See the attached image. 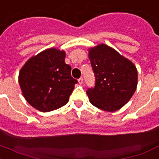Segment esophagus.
Wrapping results in <instances>:
<instances>
[{
    "label": "esophagus",
    "instance_id": "34e87169",
    "mask_svg": "<svg viewBox=\"0 0 159 159\" xmlns=\"http://www.w3.org/2000/svg\"><path fill=\"white\" fill-rule=\"evenodd\" d=\"M78 83L79 84L83 83V78H82V77H80L79 79H78Z\"/></svg>",
    "mask_w": 159,
    "mask_h": 159
}]
</instances>
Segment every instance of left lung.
I'll list each match as a JSON object with an SVG mask.
<instances>
[{
  "label": "left lung",
  "mask_w": 159,
  "mask_h": 159,
  "mask_svg": "<svg viewBox=\"0 0 159 159\" xmlns=\"http://www.w3.org/2000/svg\"><path fill=\"white\" fill-rule=\"evenodd\" d=\"M89 59L95 77L94 88H88L89 100L98 109L115 112L131 100L137 86L134 64L105 44L89 49Z\"/></svg>",
  "instance_id": "left-lung-1"
}]
</instances>
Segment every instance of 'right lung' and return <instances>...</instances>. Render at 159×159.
<instances>
[{"label":"right lung","instance_id":"obj_1","mask_svg":"<svg viewBox=\"0 0 159 159\" xmlns=\"http://www.w3.org/2000/svg\"><path fill=\"white\" fill-rule=\"evenodd\" d=\"M65 52L50 48L33 56L20 69L19 83L25 100L41 112L64 106L77 81L65 64Z\"/></svg>","mask_w":159,"mask_h":159}]
</instances>
